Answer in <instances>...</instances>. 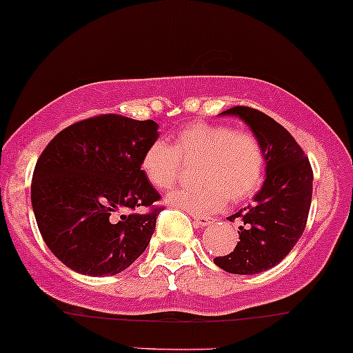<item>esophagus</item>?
<instances>
[{
	"label": "esophagus",
	"instance_id": "obj_1",
	"mask_svg": "<svg viewBox=\"0 0 353 353\" xmlns=\"http://www.w3.org/2000/svg\"><path fill=\"white\" fill-rule=\"evenodd\" d=\"M194 223L197 226H211L214 223V219L208 218V216H194Z\"/></svg>",
	"mask_w": 353,
	"mask_h": 353
}]
</instances>
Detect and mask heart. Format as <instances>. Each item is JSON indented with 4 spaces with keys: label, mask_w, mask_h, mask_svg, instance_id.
Masks as SVG:
<instances>
[{
    "label": "heart",
    "mask_w": 353,
    "mask_h": 353,
    "mask_svg": "<svg viewBox=\"0 0 353 353\" xmlns=\"http://www.w3.org/2000/svg\"><path fill=\"white\" fill-rule=\"evenodd\" d=\"M183 164H197V185L172 192V206L194 214L219 211L228 197L234 203L251 197L261 188L266 152L253 132L226 123L197 122L184 127L170 145L154 141L147 145L141 168L154 188L169 191L179 183Z\"/></svg>",
    "instance_id": "b5f03b06"
}]
</instances>
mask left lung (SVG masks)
I'll return each mask as SVG.
<instances>
[{
    "instance_id": "8db88e82",
    "label": "left lung",
    "mask_w": 353,
    "mask_h": 353,
    "mask_svg": "<svg viewBox=\"0 0 353 353\" xmlns=\"http://www.w3.org/2000/svg\"><path fill=\"white\" fill-rule=\"evenodd\" d=\"M221 115L243 119L266 152V179L250 206L230 216L239 219V241L226 256L214 258L221 270L254 274L283 259L307 226L313 170L303 149L283 125L251 107H233Z\"/></svg>"
}]
</instances>
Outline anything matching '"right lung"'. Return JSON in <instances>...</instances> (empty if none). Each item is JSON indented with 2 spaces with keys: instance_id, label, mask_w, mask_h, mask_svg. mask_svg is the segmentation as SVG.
I'll return each mask as SVG.
<instances>
[{
  "instance_id": "add662e5",
  "label": "right lung",
  "mask_w": 353,
  "mask_h": 353,
  "mask_svg": "<svg viewBox=\"0 0 353 353\" xmlns=\"http://www.w3.org/2000/svg\"><path fill=\"white\" fill-rule=\"evenodd\" d=\"M154 120L103 114L57 134L33 170L32 204L46 246L88 276L129 268L152 238L162 206L141 169ZM148 209L139 215L123 210Z\"/></svg>"
}]
</instances>
